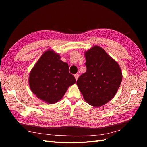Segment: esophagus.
Segmentation results:
<instances>
[{
    "instance_id": "esophagus-1",
    "label": "esophagus",
    "mask_w": 147,
    "mask_h": 147,
    "mask_svg": "<svg viewBox=\"0 0 147 147\" xmlns=\"http://www.w3.org/2000/svg\"><path fill=\"white\" fill-rule=\"evenodd\" d=\"M74 77H75V80H77V79H78V74H75V75H74Z\"/></svg>"
}]
</instances>
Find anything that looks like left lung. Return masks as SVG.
Wrapping results in <instances>:
<instances>
[{"label": "left lung", "instance_id": "obj_1", "mask_svg": "<svg viewBox=\"0 0 147 147\" xmlns=\"http://www.w3.org/2000/svg\"><path fill=\"white\" fill-rule=\"evenodd\" d=\"M84 54L86 72L79 77L77 85L88 104L102 106L117 94L123 78L121 68L98 45L92 47Z\"/></svg>", "mask_w": 147, "mask_h": 147}]
</instances>
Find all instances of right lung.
<instances>
[{
    "instance_id": "obj_1",
    "label": "right lung",
    "mask_w": 147,
    "mask_h": 147,
    "mask_svg": "<svg viewBox=\"0 0 147 147\" xmlns=\"http://www.w3.org/2000/svg\"><path fill=\"white\" fill-rule=\"evenodd\" d=\"M52 49L44 52L30 70L29 84L39 99L54 104L62 99L68 88L76 82L69 65Z\"/></svg>"
}]
</instances>
